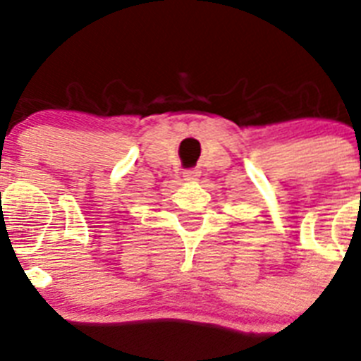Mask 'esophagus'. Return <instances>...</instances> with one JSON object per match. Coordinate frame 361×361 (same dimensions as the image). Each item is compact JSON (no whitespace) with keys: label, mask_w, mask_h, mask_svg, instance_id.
<instances>
[{"label":"esophagus","mask_w":361,"mask_h":361,"mask_svg":"<svg viewBox=\"0 0 361 361\" xmlns=\"http://www.w3.org/2000/svg\"><path fill=\"white\" fill-rule=\"evenodd\" d=\"M200 174H201V171H200V169H196V167H194V169H185V171H183V178L187 181L197 180V176H200Z\"/></svg>","instance_id":"34e87169"}]
</instances>
